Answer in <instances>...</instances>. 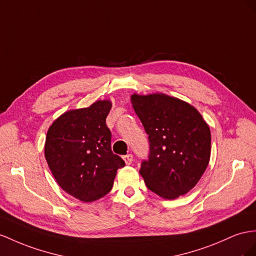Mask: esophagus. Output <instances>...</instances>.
<instances>
[{"label":"esophagus","mask_w":256,"mask_h":256,"mask_svg":"<svg viewBox=\"0 0 256 256\" xmlns=\"http://www.w3.org/2000/svg\"><path fill=\"white\" fill-rule=\"evenodd\" d=\"M123 160H124V162H126V164L130 166V163H132V161H133V154H126V156H123Z\"/></svg>","instance_id":"esophagus-1"}]
</instances>
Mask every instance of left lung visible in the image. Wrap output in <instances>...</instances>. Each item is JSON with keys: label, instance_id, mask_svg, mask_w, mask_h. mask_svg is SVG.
Masks as SVG:
<instances>
[{"label": "left lung", "instance_id": "8db88e82", "mask_svg": "<svg viewBox=\"0 0 256 256\" xmlns=\"http://www.w3.org/2000/svg\"><path fill=\"white\" fill-rule=\"evenodd\" d=\"M148 134V160L140 173L146 186L164 199L190 192L208 164L211 132L192 104L166 94L130 96Z\"/></svg>", "mask_w": 256, "mask_h": 256}]
</instances>
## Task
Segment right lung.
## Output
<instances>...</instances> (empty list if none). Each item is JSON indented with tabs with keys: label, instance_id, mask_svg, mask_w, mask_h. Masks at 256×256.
Wrapping results in <instances>:
<instances>
[{
	"label": "right lung",
	"instance_id": "obj_1",
	"mask_svg": "<svg viewBox=\"0 0 256 256\" xmlns=\"http://www.w3.org/2000/svg\"><path fill=\"white\" fill-rule=\"evenodd\" d=\"M110 100L62 114L50 126L45 159L58 185L83 202L102 198L112 188L118 168L126 163L111 150L106 118Z\"/></svg>",
	"mask_w": 256,
	"mask_h": 256
}]
</instances>
